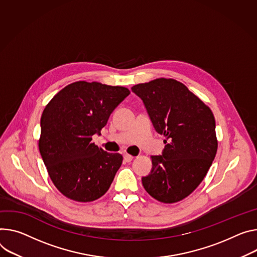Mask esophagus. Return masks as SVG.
Masks as SVG:
<instances>
[{
    "label": "esophagus",
    "mask_w": 257,
    "mask_h": 257,
    "mask_svg": "<svg viewBox=\"0 0 257 257\" xmlns=\"http://www.w3.org/2000/svg\"><path fill=\"white\" fill-rule=\"evenodd\" d=\"M133 158H134V157H132V156L129 155V154H125V155H124V160H125L126 162H131V161L133 160Z\"/></svg>",
    "instance_id": "obj_1"
}]
</instances>
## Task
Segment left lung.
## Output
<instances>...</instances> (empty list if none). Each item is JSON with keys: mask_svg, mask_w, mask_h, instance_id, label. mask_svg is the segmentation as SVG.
Here are the masks:
<instances>
[{"mask_svg": "<svg viewBox=\"0 0 257 257\" xmlns=\"http://www.w3.org/2000/svg\"><path fill=\"white\" fill-rule=\"evenodd\" d=\"M132 91L145 103L156 131L164 135L161 156H152L146 191L171 204L190 196L202 182L217 152L214 115L182 83L160 78L137 84Z\"/></svg>", "mask_w": 257, "mask_h": 257, "instance_id": "obj_1", "label": "left lung"}]
</instances>
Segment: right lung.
Listing matches in <instances>:
<instances>
[{"instance_id":"obj_1","label":"right lung","mask_w":257,"mask_h":257,"mask_svg":"<svg viewBox=\"0 0 257 257\" xmlns=\"http://www.w3.org/2000/svg\"><path fill=\"white\" fill-rule=\"evenodd\" d=\"M129 89L98 82L67 85L46 105L41 116L39 150L56 189L77 202L102 197L122 165L120 154L92 143Z\"/></svg>"}]
</instances>
